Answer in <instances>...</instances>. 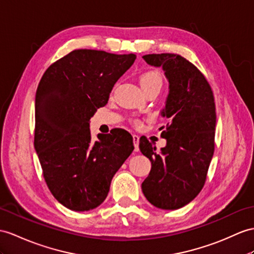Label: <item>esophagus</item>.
I'll use <instances>...</instances> for the list:
<instances>
[{
	"mask_svg": "<svg viewBox=\"0 0 254 254\" xmlns=\"http://www.w3.org/2000/svg\"><path fill=\"white\" fill-rule=\"evenodd\" d=\"M133 145H134V151L138 152L139 151V143H140V137L138 134H133Z\"/></svg>",
	"mask_w": 254,
	"mask_h": 254,
	"instance_id": "1",
	"label": "esophagus"
}]
</instances>
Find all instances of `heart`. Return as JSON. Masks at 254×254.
Listing matches in <instances>:
<instances>
[{
  "mask_svg": "<svg viewBox=\"0 0 254 254\" xmlns=\"http://www.w3.org/2000/svg\"><path fill=\"white\" fill-rule=\"evenodd\" d=\"M139 80L144 91L154 89V88L160 90V88H162L163 86V76L162 74H160V72L156 69H150L142 72L139 76ZM130 122L135 127H141L143 125V122H142L140 119H138V117H133V119L130 120Z\"/></svg>",
  "mask_w": 254,
  "mask_h": 254,
  "instance_id": "obj_1",
  "label": "heart"
}]
</instances>
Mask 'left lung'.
I'll return each instance as SVG.
<instances>
[{
  "label": "left lung",
  "instance_id": "8db88e82",
  "mask_svg": "<svg viewBox=\"0 0 254 254\" xmlns=\"http://www.w3.org/2000/svg\"><path fill=\"white\" fill-rule=\"evenodd\" d=\"M143 58L148 64L163 66L169 80L163 115L170 122L162 132L167 145L160 153L153 142L140 139V151L152 163L142 191L153 206L176 210L193 200L205 185L214 152V96L205 75L181 55Z\"/></svg>",
  "mask_w": 254,
  "mask_h": 254
}]
</instances>
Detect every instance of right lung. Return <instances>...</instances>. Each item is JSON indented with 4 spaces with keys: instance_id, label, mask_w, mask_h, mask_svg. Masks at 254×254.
<instances>
[{
    "instance_id": "right-lung-1",
    "label": "right lung",
    "mask_w": 254,
    "mask_h": 254,
    "mask_svg": "<svg viewBox=\"0 0 254 254\" xmlns=\"http://www.w3.org/2000/svg\"><path fill=\"white\" fill-rule=\"evenodd\" d=\"M137 56L74 49L47 67L35 96L34 147L49 190L73 211L107 198L111 181L133 151L131 134L113 129L91 141L89 120Z\"/></svg>"
}]
</instances>
